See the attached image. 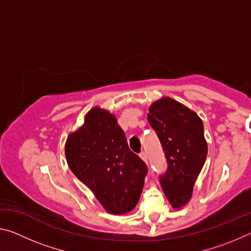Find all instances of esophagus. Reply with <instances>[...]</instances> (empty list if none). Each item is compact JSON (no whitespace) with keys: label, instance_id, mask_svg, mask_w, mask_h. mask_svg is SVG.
Returning a JSON list of instances; mask_svg holds the SVG:
<instances>
[{"label":"esophagus","instance_id":"esophagus-1","mask_svg":"<svg viewBox=\"0 0 251 251\" xmlns=\"http://www.w3.org/2000/svg\"><path fill=\"white\" fill-rule=\"evenodd\" d=\"M139 157H141V158L144 160V161H147V155H146V152H141V155H139Z\"/></svg>","mask_w":251,"mask_h":251}]
</instances>
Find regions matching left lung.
<instances>
[{
    "instance_id": "obj_1",
    "label": "left lung",
    "mask_w": 251,
    "mask_h": 251,
    "mask_svg": "<svg viewBox=\"0 0 251 251\" xmlns=\"http://www.w3.org/2000/svg\"><path fill=\"white\" fill-rule=\"evenodd\" d=\"M147 118L155 129L168 167L160 185L174 209L190 201L194 186L207 157L203 125L194 110L171 97H161L148 108Z\"/></svg>"
}]
</instances>
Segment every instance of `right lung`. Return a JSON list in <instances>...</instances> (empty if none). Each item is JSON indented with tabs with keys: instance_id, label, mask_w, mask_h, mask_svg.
Instances as JSON below:
<instances>
[{
	"instance_id": "1",
	"label": "right lung",
	"mask_w": 251,
	"mask_h": 251,
	"mask_svg": "<svg viewBox=\"0 0 251 251\" xmlns=\"http://www.w3.org/2000/svg\"><path fill=\"white\" fill-rule=\"evenodd\" d=\"M71 171L113 215L133 210L141 197L147 168L129 150L124 130L108 110L96 106L65 143Z\"/></svg>"
}]
</instances>
